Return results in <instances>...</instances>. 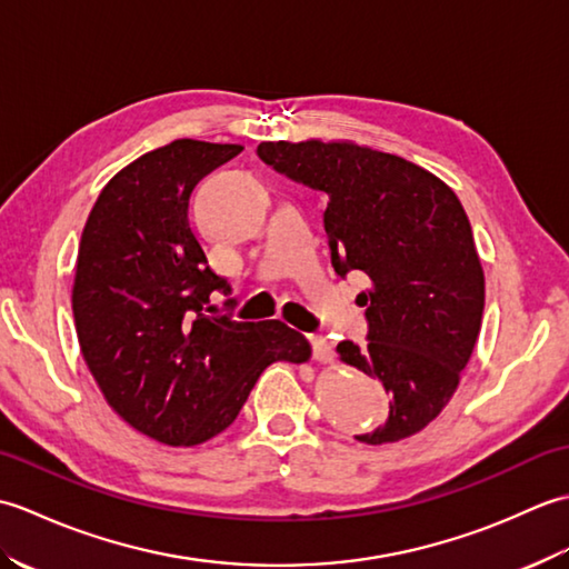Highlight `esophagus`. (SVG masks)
<instances>
[{"label":"esophagus","mask_w":569,"mask_h":569,"mask_svg":"<svg viewBox=\"0 0 569 569\" xmlns=\"http://www.w3.org/2000/svg\"><path fill=\"white\" fill-rule=\"evenodd\" d=\"M310 345H312V355H316L320 365H330V361H332V345L320 335H310Z\"/></svg>","instance_id":"1"}]
</instances>
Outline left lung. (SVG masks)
Returning a JSON list of instances; mask_svg holds the SVG:
<instances>
[{
    "label": "left lung",
    "instance_id": "left-lung-1",
    "mask_svg": "<svg viewBox=\"0 0 569 569\" xmlns=\"http://www.w3.org/2000/svg\"><path fill=\"white\" fill-rule=\"evenodd\" d=\"M259 159L296 183L328 192L325 232L340 276H369V342L337 345L345 365L379 379L391 410L359 442L420 432L450 403L475 352L485 271L462 202L401 156L352 141H263Z\"/></svg>",
    "mask_w": 569,
    "mask_h": 569
}]
</instances>
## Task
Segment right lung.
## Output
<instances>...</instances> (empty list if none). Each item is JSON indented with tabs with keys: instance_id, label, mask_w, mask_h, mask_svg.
<instances>
[{
	"instance_id": "add662e5",
	"label": "right lung",
	"mask_w": 569,
	"mask_h": 569,
	"mask_svg": "<svg viewBox=\"0 0 569 569\" xmlns=\"http://www.w3.org/2000/svg\"><path fill=\"white\" fill-rule=\"evenodd\" d=\"M241 149L176 139L139 156L102 188L82 229L72 283L82 359L114 413L163 445L220 435L266 367L312 355L281 320L204 316L210 296L232 288L208 266L188 202Z\"/></svg>"
}]
</instances>
